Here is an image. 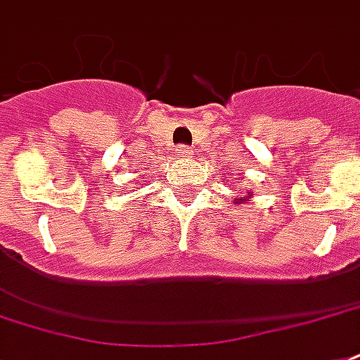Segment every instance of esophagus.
Here are the masks:
<instances>
[{
    "label": "esophagus",
    "mask_w": 360,
    "mask_h": 360,
    "mask_svg": "<svg viewBox=\"0 0 360 360\" xmlns=\"http://www.w3.org/2000/svg\"><path fill=\"white\" fill-rule=\"evenodd\" d=\"M177 154H179V156H183V158H188V156H191V148L185 145H179L177 146Z\"/></svg>",
    "instance_id": "obj_1"
}]
</instances>
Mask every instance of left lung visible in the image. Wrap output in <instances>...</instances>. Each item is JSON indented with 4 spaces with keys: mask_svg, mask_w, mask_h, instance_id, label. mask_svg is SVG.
<instances>
[{
    "mask_svg": "<svg viewBox=\"0 0 360 360\" xmlns=\"http://www.w3.org/2000/svg\"><path fill=\"white\" fill-rule=\"evenodd\" d=\"M236 202H246V198H236Z\"/></svg>",
    "mask_w": 360,
    "mask_h": 360,
    "instance_id": "obj_1",
    "label": "left lung"
}]
</instances>
